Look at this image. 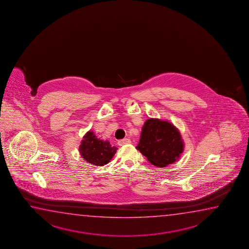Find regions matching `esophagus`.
Masks as SVG:
<instances>
[{
  "mask_svg": "<svg viewBox=\"0 0 249 249\" xmlns=\"http://www.w3.org/2000/svg\"><path fill=\"white\" fill-rule=\"evenodd\" d=\"M131 143V141L129 139H123V140H121V141H119L118 145H126V144H129Z\"/></svg>",
  "mask_w": 249,
  "mask_h": 249,
  "instance_id": "1",
  "label": "esophagus"
}]
</instances>
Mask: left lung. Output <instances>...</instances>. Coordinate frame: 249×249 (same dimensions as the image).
Here are the masks:
<instances>
[{"mask_svg": "<svg viewBox=\"0 0 249 249\" xmlns=\"http://www.w3.org/2000/svg\"><path fill=\"white\" fill-rule=\"evenodd\" d=\"M142 130L136 148L152 165L165 167L176 162L184 152V142L179 131L167 121L148 119Z\"/></svg>", "mask_w": 249, "mask_h": 249, "instance_id": "8db88e82", "label": "left lung"}]
</instances>
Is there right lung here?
<instances>
[{"mask_svg":"<svg viewBox=\"0 0 249 249\" xmlns=\"http://www.w3.org/2000/svg\"><path fill=\"white\" fill-rule=\"evenodd\" d=\"M116 150L117 147L112 146L107 141L97 138L92 131L85 134L79 146L81 156L84 160L97 166L107 164L114 157Z\"/></svg>","mask_w":249,"mask_h":249,"instance_id":"right-lung-1","label":"right lung"}]
</instances>
